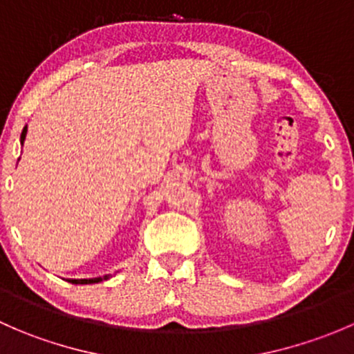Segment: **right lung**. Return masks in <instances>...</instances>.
<instances>
[{"label":"right lung","mask_w":354,"mask_h":354,"mask_svg":"<svg viewBox=\"0 0 354 354\" xmlns=\"http://www.w3.org/2000/svg\"><path fill=\"white\" fill-rule=\"evenodd\" d=\"M25 135H27V127H24L22 135H20V144H22V145H24V140H25ZM106 279H109V276L94 277V279H70V283H73V284H94V283H101V281H106Z\"/></svg>","instance_id":"1"}]
</instances>
